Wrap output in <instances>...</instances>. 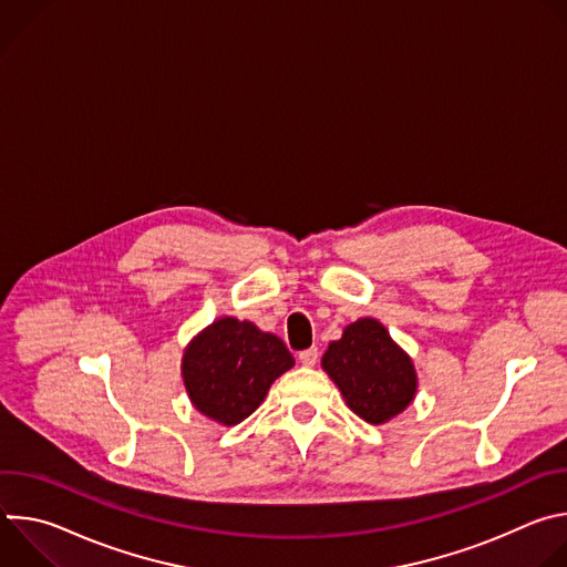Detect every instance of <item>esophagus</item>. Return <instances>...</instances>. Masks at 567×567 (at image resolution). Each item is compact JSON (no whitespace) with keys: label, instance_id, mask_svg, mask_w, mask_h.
<instances>
[{"label":"esophagus","instance_id":"obj_1","mask_svg":"<svg viewBox=\"0 0 567 567\" xmlns=\"http://www.w3.org/2000/svg\"><path fill=\"white\" fill-rule=\"evenodd\" d=\"M298 359H300V363L307 365V368L316 365V361H318V348H307V350H302V352L298 354Z\"/></svg>","mask_w":567,"mask_h":567}]
</instances>
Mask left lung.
<instances>
[{"instance_id":"1","label":"left lung","mask_w":567,"mask_h":567,"mask_svg":"<svg viewBox=\"0 0 567 567\" xmlns=\"http://www.w3.org/2000/svg\"><path fill=\"white\" fill-rule=\"evenodd\" d=\"M322 368L343 392L348 406L370 424L399 415L415 396L413 361L374 318L348 326L343 339L330 343Z\"/></svg>"}]
</instances>
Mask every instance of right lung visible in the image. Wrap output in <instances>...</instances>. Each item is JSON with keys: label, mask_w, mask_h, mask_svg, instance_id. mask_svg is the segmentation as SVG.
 I'll use <instances>...</instances> for the list:
<instances>
[{"label": "right lung", "mask_w": 567, "mask_h": 567, "mask_svg": "<svg viewBox=\"0 0 567 567\" xmlns=\"http://www.w3.org/2000/svg\"><path fill=\"white\" fill-rule=\"evenodd\" d=\"M293 365L287 346L254 322L219 318L184 354V383L199 413L219 422L247 420L269 385Z\"/></svg>", "instance_id": "1"}]
</instances>
